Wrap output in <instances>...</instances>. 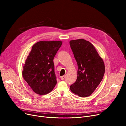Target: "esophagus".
I'll return each instance as SVG.
<instances>
[{
    "instance_id": "1",
    "label": "esophagus",
    "mask_w": 126,
    "mask_h": 126,
    "mask_svg": "<svg viewBox=\"0 0 126 126\" xmlns=\"http://www.w3.org/2000/svg\"><path fill=\"white\" fill-rule=\"evenodd\" d=\"M64 78H65V76H62V77H60V79H61V80H62L64 79Z\"/></svg>"
}]
</instances>
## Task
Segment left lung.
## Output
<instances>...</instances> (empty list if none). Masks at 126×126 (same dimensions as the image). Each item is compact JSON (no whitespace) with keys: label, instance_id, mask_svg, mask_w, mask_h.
I'll return each mask as SVG.
<instances>
[{"label":"left lung","instance_id":"left-lung-1","mask_svg":"<svg viewBox=\"0 0 126 126\" xmlns=\"http://www.w3.org/2000/svg\"><path fill=\"white\" fill-rule=\"evenodd\" d=\"M69 43L78 64L77 78L70 86V90L79 97H88L96 90L104 77V61L89 41L79 39L70 40Z\"/></svg>","mask_w":126,"mask_h":126}]
</instances>
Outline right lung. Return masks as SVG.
Here are the masks:
<instances>
[{
    "instance_id": "add662e5",
    "label": "right lung",
    "mask_w": 126,
    "mask_h": 126,
    "mask_svg": "<svg viewBox=\"0 0 126 126\" xmlns=\"http://www.w3.org/2000/svg\"><path fill=\"white\" fill-rule=\"evenodd\" d=\"M62 43V41H40L32 46L23 66L22 75L37 94H47L56 85L53 60Z\"/></svg>"
}]
</instances>
